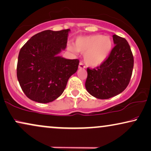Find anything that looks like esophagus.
I'll use <instances>...</instances> for the list:
<instances>
[{
    "mask_svg": "<svg viewBox=\"0 0 151 151\" xmlns=\"http://www.w3.org/2000/svg\"><path fill=\"white\" fill-rule=\"evenodd\" d=\"M84 68H85L84 65L81 62H80L79 64V69H84Z\"/></svg>",
    "mask_w": 151,
    "mask_h": 151,
    "instance_id": "1",
    "label": "esophagus"
}]
</instances>
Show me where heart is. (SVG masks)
Here are the masks:
<instances>
[{"mask_svg": "<svg viewBox=\"0 0 151 151\" xmlns=\"http://www.w3.org/2000/svg\"><path fill=\"white\" fill-rule=\"evenodd\" d=\"M74 45L75 47L68 45V49L73 53L79 51L85 53L84 60L87 65L96 68L107 58L111 51L113 43L109 36L92 35L77 37Z\"/></svg>", "mask_w": 151, "mask_h": 151, "instance_id": "heart-1", "label": "heart"}]
</instances>
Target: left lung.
Segmentation results:
<instances>
[{"label":"left lung","instance_id":"8db88e82","mask_svg":"<svg viewBox=\"0 0 151 151\" xmlns=\"http://www.w3.org/2000/svg\"><path fill=\"white\" fill-rule=\"evenodd\" d=\"M114 47L108 58L96 69H87L85 86L92 96L105 100L126 88L130 81L134 58L125 38L113 35Z\"/></svg>","mask_w":151,"mask_h":151}]
</instances>
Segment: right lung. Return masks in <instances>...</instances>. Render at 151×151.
I'll list each match as a JSON object with an SVG mask.
<instances>
[{
  "mask_svg": "<svg viewBox=\"0 0 151 151\" xmlns=\"http://www.w3.org/2000/svg\"><path fill=\"white\" fill-rule=\"evenodd\" d=\"M70 29L44 30L30 37L18 56L17 75L25 95L40 103L62 95L68 79L78 69V59L59 56L66 48Z\"/></svg>",
  "mask_w": 151,
  "mask_h": 151,
  "instance_id": "1",
  "label": "right lung"
}]
</instances>
